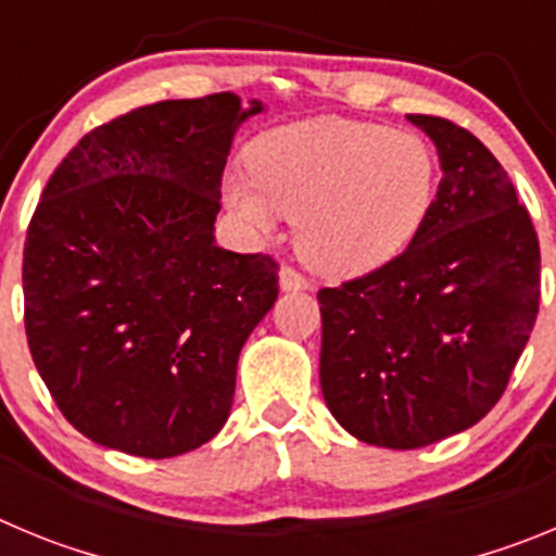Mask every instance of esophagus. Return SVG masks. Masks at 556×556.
<instances>
[{"mask_svg":"<svg viewBox=\"0 0 556 556\" xmlns=\"http://www.w3.org/2000/svg\"><path fill=\"white\" fill-rule=\"evenodd\" d=\"M278 281H281L283 292H306L308 289L306 278H303V275L292 267H281V273H278Z\"/></svg>","mask_w":556,"mask_h":556,"instance_id":"34e87169","label":"esophagus"}]
</instances>
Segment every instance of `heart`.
Here are the masks:
<instances>
[{
	"label": "heart",
	"instance_id": "b5f03b06",
	"mask_svg": "<svg viewBox=\"0 0 556 556\" xmlns=\"http://www.w3.org/2000/svg\"><path fill=\"white\" fill-rule=\"evenodd\" d=\"M248 178L223 184L225 205L255 239L294 219V250L308 269L353 281L404 253L429 217L437 161L415 132L314 116L250 141Z\"/></svg>",
	"mask_w": 556,
	"mask_h": 556
}]
</instances>
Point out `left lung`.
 <instances>
[{"mask_svg": "<svg viewBox=\"0 0 556 556\" xmlns=\"http://www.w3.org/2000/svg\"><path fill=\"white\" fill-rule=\"evenodd\" d=\"M406 119L443 172L424 228L387 267L317 292L326 406L348 434L395 451L498 404L540 303L538 233L493 152L448 119Z\"/></svg>", "mask_w": 556, "mask_h": 556, "instance_id": "left-lung-1", "label": "left lung"}]
</instances>
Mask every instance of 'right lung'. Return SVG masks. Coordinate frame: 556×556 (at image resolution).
I'll return each mask as SVG.
<instances>
[{"label":"right lung","instance_id":"add662e5","mask_svg":"<svg viewBox=\"0 0 556 556\" xmlns=\"http://www.w3.org/2000/svg\"><path fill=\"white\" fill-rule=\"evenodd\" d=\"M264 111L230 91L166 100L83 136L24 244L33 362L91 443L166 459L217 437L236 365L278 298L269 255L219 248V180Z\"/></svg>","mask_w":556,"mask_h":556}]
</instances>
